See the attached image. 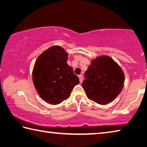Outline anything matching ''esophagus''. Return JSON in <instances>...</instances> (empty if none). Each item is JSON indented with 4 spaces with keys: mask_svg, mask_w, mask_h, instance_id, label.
<instances>
[{
    "mask_svg": "<svg viewBox=\"0 0 147 147\" xmlns=\"http://www.w3.org/2000/svg\"><path fill=\"white\" fill-rule=\"evenodd\" d=\"M78 78L80 79V82L82 83V81H83V75H82V74H80V75H78Z\"/></svg>",
    "mask_w": 147,
    "mask_h": 147,
    "instance_id": "1",
    "label": "esophagus"
}]
</instances>
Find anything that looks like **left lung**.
Returning <instances> with one entry per match:
<instances>
[{
	"mask_svg": "<svg viewBox=\"0 0 147 147\" xmlns=\"http://www.w3.org/2000/svg\"><path fill=\"white\" fill-rule=\"evenodd\" d=\"M84 76L82 87L88 98L100 105L113 101L124 85L123 71L109 56L93 59Z\"/></svg>",
	"mask_w": 147,
	"mask_h": 147,
	"instance_id": "1",
	"label": "left lung"
}]
</instances>
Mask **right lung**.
Instances as JSON below:
<instances>
[{"instance_id":"add662e5","label":"right lung","mask_w":147,"mask_h":147,"mask_svg":"<svg viewBox=\"0 0 147 147\" xmlns=\"http://www.w3.org/2000/svg\"><path fill=\"white\" fill-rule=\"evenodd\" d=\"M67 57L62 47L53 46L40 55L34 63L32 73L34 87L42 99L51 105L68 99L79 83L78 77L67 63Z\"/></svg>"}]
</instances>
